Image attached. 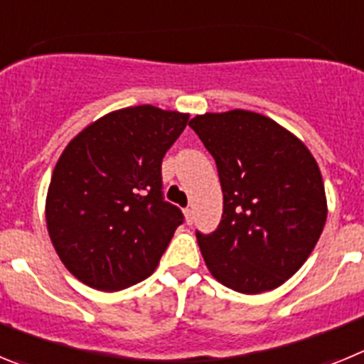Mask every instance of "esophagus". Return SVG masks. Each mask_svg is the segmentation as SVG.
Here are the masks:
<instances>
[{"instance_id":"34e87169","label":"esophagus","mask_w":364,"mask_h":364,"mask_svg":"<svg viewBox=\"0 0 364 364\" xmlns=\"http://www.w3.org/2000/svg\"><path fill=\"white\" fill-rule=\"evenodd\" d=\"M184 217H186V222H188V224H191L193 218H195V215H193L191 208H186V210H184Z\"/></svg>"}]
</instances>
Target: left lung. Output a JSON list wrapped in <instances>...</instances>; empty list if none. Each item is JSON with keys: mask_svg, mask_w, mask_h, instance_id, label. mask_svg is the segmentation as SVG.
I'll return each mask as SVG.
<instances>
[{"mask_svg": "<svg viewBox=\"0 0 364 364\" xmlns=\"http://www.w3.org/2000/svg\"><path fill=\"white\" fill-rule=\"evenodd\" d=\"M218 169L222 220L197 240L211 275L240 294L281 286L323 233L319 166L290 131L252 111L205 112L189 122Z\"/></svg>", "mask_w": 364, "mask_h": 364, "instance_id": "obj_1", "label": "left lung"}]
</instances>
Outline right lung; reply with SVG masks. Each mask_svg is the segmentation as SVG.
<instances>
[{
	"label": "right lung",
	"instance_id": "right-lung-1",
	"mask_svg": "<svg viewBox=\"0 0 364 364\" xmlns=\"http://www.w3.org/2000/svg\"><path fill=\"white\" fill-rule=\"evenodd\" d=\"M188 120L153 105L120 109L65 147L45 217L54 250L83 284L118 291L154 272L184 222L164 198L162 159Z\"/></svg>",
	"mask_w": 364,
	"mask_h": 364
}]
</instances>
